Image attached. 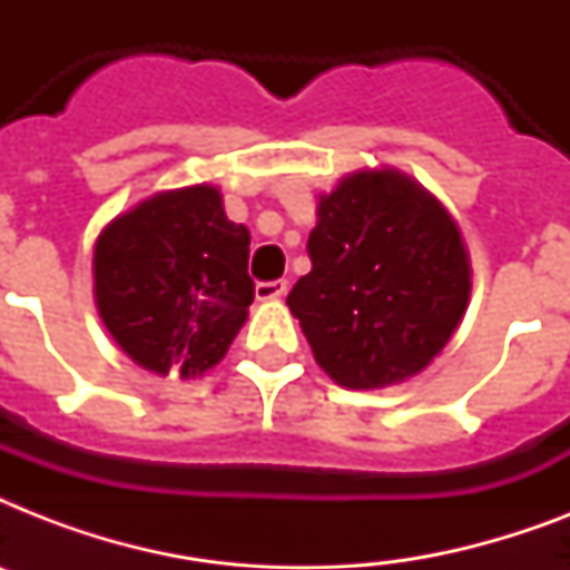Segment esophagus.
<instances>
[{
    "label": "esophagus",
    "mask_w": 570,
    "mask_h": 570,
    "mask_svg": "<svg viewBox=\"0 0 570 570\" xmlns=\"http://www.w3.org/2000/svg\"><path fill=\"white\" fill-rule=\"evenodd\" d=\"M254 295H257L259 302H277V298L286 295V281H259L254 286Z\"/></svg>",
    "instance_id": "34e87169"
}]
</instances>
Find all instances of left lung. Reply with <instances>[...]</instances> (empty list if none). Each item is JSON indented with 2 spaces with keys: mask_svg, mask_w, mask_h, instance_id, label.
<instances>
[{
  "mask_svg": "<svg viewBox=\"0 0 570 570\" xmlns=\"http://www.w3.org/2000/svg\"><path fill=\"white\" fill-rule=\"evenodd\" d=\"M313 268L286 304L316 364L352 390L432 364L459 328L470 263L450 213L396 171H357L320 197Z\"/></svg>",
  "mask_w": 570,
  "mask_h": 570,
  "instance_id": "left-lung-1",
  "label": "left lung"
}]
</instances>
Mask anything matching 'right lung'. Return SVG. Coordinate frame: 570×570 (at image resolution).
<instances>
[{
	"label": "right lung",
	"mask_w": 570,
	"mask_h": 570,
	"mask_svg": "<svg viewBox=\"0 0 570 570\" xmlns=\"http://www.w3.org/2000/svg\"><path fill=\"white\" fill-rule=\"evenodd\" d=\"M248 245L213 186L163 191L118 215L94 248V295L115 343L150 373L213 370L254 302Z\"/></svg>",
	"instance_id": "1"
}]
</instances>
